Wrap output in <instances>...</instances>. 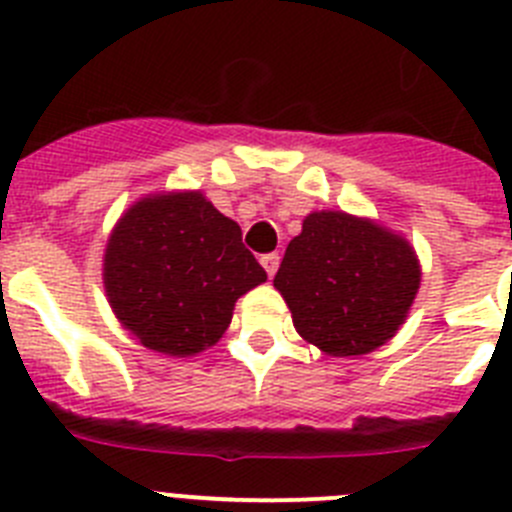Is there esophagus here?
Here are the masks:
<instances>
[{
    "mask_svg": "<svg viewBox=\"0 0 512 512\" xmlns=\"http://www.w3.org/2000/svg\"><path fill=\"white\" fill-rule=\"evenodd\" d=\"M279 261H282V256H279V253H266V256H261V264H264V269L269 277H274V274H277Z\"/></svg>",
    "mask_w": 512,
    "mask_h": 512,
    "instance_id": "34e87169",
    "label": "esophagus"
}]
</instances>
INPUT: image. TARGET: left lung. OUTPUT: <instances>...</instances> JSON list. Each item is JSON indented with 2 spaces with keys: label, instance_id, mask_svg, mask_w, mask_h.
Listing matches in <instances>:
<instances>
[{
  "label": "left lung",
  "instance_id": "left-lung-1",
  "mask_svg": "<svg viewBox=\"0 0 512 512\" xmlns=\"http://www.w3.org/2000/svg\"><path fill=\"white\" fill-rule=\"evenodd\" d=\"M274 287L307 343L328 356H361L405 323L420 264L402 235L366 217L320 210L289 241Z\"/></svg>",
  "mask_w": 512,
  "mask_h": 512
}]
</instances>
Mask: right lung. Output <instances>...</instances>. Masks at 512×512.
<instances>
[{
    "label": "right lung",
    "instance_id": "obj_1",
    "mask_svg": "<svg viewBox=\"0 0 512 512\" xmlns=\"http://www.w3.org/2000/svg\"><path fill=\"white\" fill-rule=\"evenodd\" d=\"M112 312L156 354L194 356L228 330L235 300L266 282L241 228L202 192L143 197L104 248Z\"/></svg>",
    "mask_w": 512,
    "mask_h": 512
}]
</instances>
